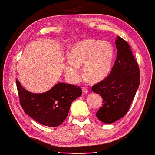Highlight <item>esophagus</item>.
I'll return each instance as SVG.
<instances>
[{"label":"esophagus","instance_id":"obj_1","mask_svg":"<svg viewBox=\"0 0 155 155\" xmlns=\"http://www.w3.org/2000/svg\"><path fill=\"white\" fill-rule=\"evenodd\" d=\"M82 92L84 93V94H87V93L89 92V91H88V90L87 88H85V87H83L82 89Z\"/></svg>","mask_w":155,"mask_h":155}]
</instances>
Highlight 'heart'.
<instances>
[{
  "label": "heart",
  "instance_id": "obj_1",
  "mask_svg": "<svg viewBox=\"0 0 155 155\" xmlns=\"http://www.w3.org/2000/svg\"><path fill=\"white\" fill-rule=\"evenodd\" d=\"M115 48L111 42L94 39L80 40L71 47L65 63V73L72 82L80 80L79 67L87 78L97 82L109 75L115 59Z\"/></svg>",
  "mask_w": 155,
  "mask_h": 155
}]
</instances>
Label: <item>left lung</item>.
<instances>
[{
    "mask_svg": "<svg viewBox=\"0 0 155 155\" xmlns=\"http://www.w3.org/2000/svg\"><path fill=\"white\" fill-rule=\"evenodd\" d=\"M117 56L111 73L92 86L93 92L103 99V107L96 113L99 120L112 124L126 115L140 84L139 67L129 44L116 37Z\"/></svg>",
    "mask_w": 155,
    "mask_h": 155,
    "instance_id": "1",
    "label": "left lung"
}]
</instances>
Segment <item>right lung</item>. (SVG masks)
Wrapping results in <instances>:
<instances>
[{
    "mask_svg": "<svg viewBox=\"0 0 155 155\" xmlns=\"http://www.w3.org/2000/svg\"><path fill=\"white\" fill-rule=\"evenodd\" d=\"M21 107L31 118L46 126H60L66 118L73 101L82 95L79 87L58 82L43 93H31L16 80Z\"/></svg>",
    "mask_w": 155,
    "mask_h": 155,
    "instance_id": "1",
    "label": "right lung"
}]
</instances>
